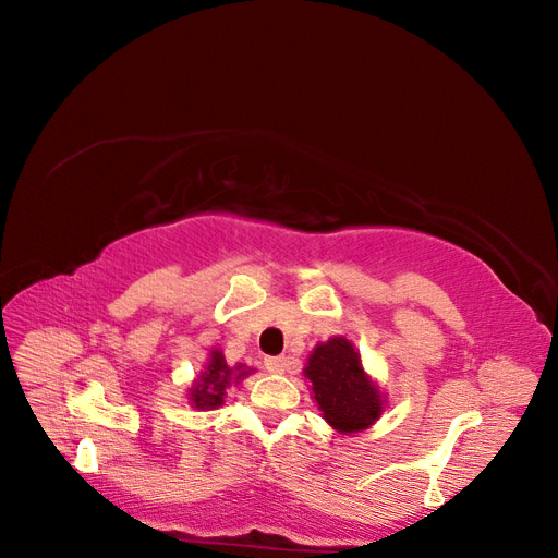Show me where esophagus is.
I'll return each mask as SVG.
<instances>
[{"mask_svg":"<svg viewBox=\"0 0 558 558\" xmlns=\"http://www.w3.org/2000/svg\"><path fill=\"white\" fill-rule=\"evenodd\" d=\"M283 367H286V359L283 356H267L265 359V369L267 373H283Z\"/></svg>","mask_w":558,"mask_h":558,"instance_id":"esophagus-1","label":"esophagus"}]
</instances>
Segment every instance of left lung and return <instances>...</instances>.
Returning <instances> with one entry per match:
<instances>
[{"mask_svg":"<svg viewBox=\"0 0 558 558\" xmlns=\"http://www.w3.org/2000/svg\"><path fill=\"white\" fill-rule=\"evenodd\" d=\"M305 377L312 381L318 410L335 430L356 433L379 418L381 396L365 377L359 351L344 337H332L312 351Z\"/></svg>","mask_w":558,"mask_h":558,"instance_id":"obj_1","label":"left lung"}]
</instances>
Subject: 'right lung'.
<instances>
[{"label":"right lung","mask_w":558,"mask_h":558,"mask_svg":"<svg viewBox=\"0 0 558 558\" xmlns=\"http://www.w3.org/2000/svg\"><path fill=\"white\" fill-rule=\"evenodd\" d=\"M246 375L248 373H244L242 365L230 369L223 359V353L214 351L207 369L202 373L199 381H195V386H193L191 402L197 410H214V408H218V404H223V396H226V388L230 386V381L232 379L238 381Z\"/></svg>","instance_id":"right-lung-1"}]
</instances>
